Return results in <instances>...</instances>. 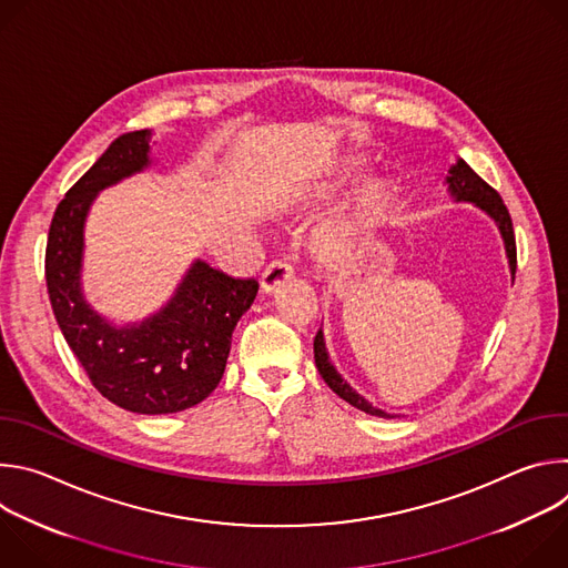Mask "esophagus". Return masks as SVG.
Returning <instances> with one entry per match:
<instances>
[{"label": "esophagus", "mask_w": 568, "mask_h": 568, "mask_svg": "<svg viewBox=\"0 0 568 568\" xmlns=\"http://www.w3.org/2000/svg\"><path fill=\"white\" fill-rule=\"evenodd\" d=\"M292 274H294V270H292L290 263H285V261H274V263H270V265L265 267L263 276H261V292H263V294L276 292L285 281L292 278Z\"/></svg>", "instance_id": "34e87169"}]
</instances>
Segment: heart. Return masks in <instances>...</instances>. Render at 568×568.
I'll return each mask as SVG.
<instances>
[{"label":"heart","instance_id":"b5f03b06","mask_svg":"<svg viewBox=\"0 0 568 568\" xmlns=\"http://www.w3.org/2000/svg\"><path fill=\"white\" fill-rule=\"evenodd\" d=\"M359 171V161H353L351 169L344 173V178L339 182H335L333 186H328V191H333L337 184H342L351 173ZM393 182L377 178L366 182L355 197V206H353V215L344 217L335 224H328L326 229H321L314 237L312 245V254L316 256V261L326 267H344L353 254L357 242L362 237V233L366 229H373L384 213L390 209L393 202Z\"/></svg>","mask_w":568,"mask_h":568}]
</instances>
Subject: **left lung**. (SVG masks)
<instances>
[{
	"label": "left lung",
	"instance_id": "8db88e82",
	"mask_svg": "<svg viewBox=\"0 0 568 568\" xmlns=\"http://www.w3.org/2000/svg\"><path fill=\"white\" fill-rule=\"evenodd\" d=\"M447 186V193L454 202H467L471 206H476L478 211H483L485 215H488L497 229H499V235L504 240V250H506V258H508V267H510V274L515 278V267H517V247H515V233H513V220H510V213L504 204V200L499 197V193L485 184L467 164L458 156L454 164L449 166L447 175H445V182ZM314 362H316V368L323 377V382H326L342 399H346L348 404H353L355 409L368 414V416H377V418H397L395 414H386L384 409H377L373 407V402H368L362 393H357L344 377L342 373L337 371V366L331 362V355H328V348H326V337H323V331H318L316 339H314Z\"/></svg>",
	"mask_w": 568,
	"mask_h": 568
}]
</instances>
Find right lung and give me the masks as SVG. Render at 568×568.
I'll return each instance as SVG.
<instances>
[{
    "instance_id": "add662e5",
    "label": "right lung",
    "mask_w": 568,
    "mask_h": 568,
    "mask_svg": "<svg viewBox=\"0 0 568 568\" xmlns=\"http://www.w3.org/2000/svg\"><path fill=\"white\" fill-rule=\"evenodd\" d=\"M152 130L125 132L58 204L47 240V290L58 326L92 384L116 407L164 416L195 407L220 384L231 335L258 292L195 258L173 296L141 321L116 323L85 296V224L99 193L156 166Z\"/></svg>"
}]
</instances>
